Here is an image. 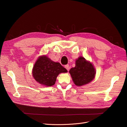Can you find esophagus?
I'll use <instances>...</instances> for the list:
<instances>
[{
	"instance_id": "obj_1",
	"label": "esophagus",
	"mask_w": 127,
	"mask_h": 127,
	"mask_svg": "<svg viewBox=\"0 0 127 127\" xmlns=\"http://www.w3.org/2000/svg\"><path fill=\"white\" fill-rule=\"evenodd\" d=\"M64 67H65V68H66V69H67L68 71L69 70V68H70L69 66V64H67V65H66V66H64Z\"/></svg>"
}]
</instances>
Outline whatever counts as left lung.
<instances>
[{"mask_svg": "<svg viewBox=\"0 0 127 127\" xmlns=\"http://www.w3.org/2000/svg\"><path fill=\"white\" fill-rule=\"evenodd\" d=\"M73 82L77 86H82L91 82L96 75L95 69L90 61L80 56L75 61V67L69 71Z\"/></svg>", "mask_w": 127, "mask_h": 127, "instance_id": "left-lung-1", "label": "left lung"}]
</instances>
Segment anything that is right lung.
<instances>
[{
	"mask_svg": "<svg viewBox=\"0 0 127 127\" xmlns=\"http://www.w3.org/2000/svg\"><path fill=\"white\" fill-rule=\"evenodd\" d=\"M68 71L59 63L55 62L46 55L40 56L34 64L32 75L36 81L44 86L55 85L58 76Z\"/></svg>",
	"mask_w": 127,
	"mask_h": 127,
	"instance_id": "1",
	"label": "right lung"
}]
</instances>
